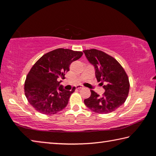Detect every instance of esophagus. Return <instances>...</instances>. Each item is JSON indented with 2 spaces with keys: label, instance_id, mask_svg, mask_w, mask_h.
Instances as JSON below:
<instances>
[{
  "label": "esophagus",
  "instance_id": "obj_1",
  "mask_svg": "<svg viewBox=\"0 0 156 156\" xmlns=\"http://www.w3.org/2000/svg\"><path fill=\"white\" fill-rule=\"evenodd\" d=\"M83 86H81V85H77L76 87V89H83Z\"/></svg>",
  "mask_w": 156,
  "mask_h": 156
}]
</instances>
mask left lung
Segmentation results:
<instances>
[{
    "instance_id": "obj_1",
    "label": "left lung",
    "mask_w": 156,
    "mask_h": 156,
    "mask_svg": "<svg viewBox=\"0 0 156 156\" xmlns=\"http://www.w3.org/2000/svg\"><path fill=\"white\" fill-rule=\"evenodd\" d=\"M83 52L94 65L97 80L105 90L102 96L91 90V96L84 100V104L100 114L112 112L125 103L128 96L130 84L127 74L114 58L104 51L91 49Z\"/></svg>"
}]
</instances>
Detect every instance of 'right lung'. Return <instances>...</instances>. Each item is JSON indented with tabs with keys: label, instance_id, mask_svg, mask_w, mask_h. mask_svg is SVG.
<instances>
[{
	"label": "right lung",
	"instance_id": "obj_1",
	"mask_svg": "<svg viewBox=\"0 0 156 156\" xmlns=\"http://www.w3.org/2000/svg\"><path fill=\"white\" fill-rule=\"evenodd\" d=\"M82 51L59 48L44 54L33 65L25 82V94L30 104L37 112L52 115L67 106L69 97L75 91H66L61 80L69 65L83 56Z\"/></svg>",
	"mask_w": 156,
	"mask_h": 156
}]
</instances>
